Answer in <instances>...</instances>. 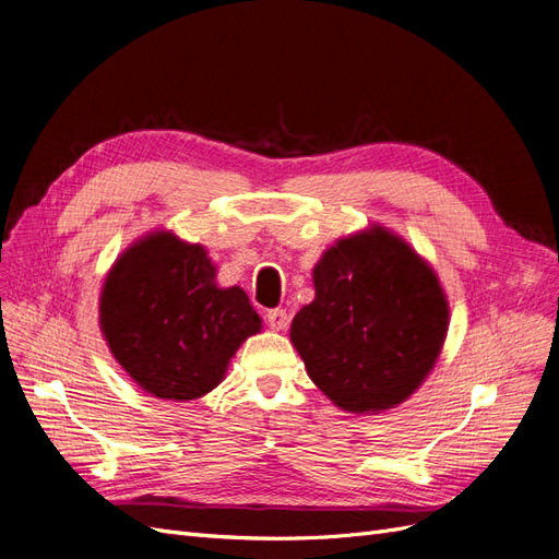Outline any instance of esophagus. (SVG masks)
I'll list each match as a JSON object with an SVG mask.
<instances>
[{
  "mask_svg": "<svg viewBox=\"0 0 559 559\" xmlns=\"http://www.w3.org/2000/svg\"><path fill=\"white\" fill-rule=\"evenodd\" d=\"M265 321H267V326H270V329L282 331V329L289 326V314H286V310H284V308H273V310H267Z\"/></svg>",
  "mask_w": 559,
  "mask_h": 559,
  "instance_id": "obj_1",
  "label": "esophagus"
}]
</instances>
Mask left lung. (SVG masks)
Listing matches in <instances>:
<instances>
[{"label":"left lung","mask_w":559,"mask_h":559,"mask_svg":"<svg viewBox=\"0 0 559 559\" xmlns=\"http://www.w3.org/2000/svg\"><path fill=\"white\" fill-rule=\"evenodd\" d=\"M448 300L433 270L384 228L335 242L314 267V300L292 324L308 376L349 413L408 399L433 368Z\"/></svg>","instance_id":"obj_1"}]
</instances>
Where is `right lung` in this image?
Returning <instances> with one entry per match:
<instances>
[{"mask_svg":"<svg viewBox=\"0 0 559 559\" xmlns=\"http://www.w3.org/2000/svg\"><path fill=\"white\" fill-rule=\"evenodd\" d=\"M99 326L144 392L191 401L224 380L235 349L261 331V319L240 286L218 289L205 249L154 233L114 263Z\"/></svg>","mask_w":559,"mask_h":559,"instance_id":"add662e5","label":"right lung"}]
</instances>
